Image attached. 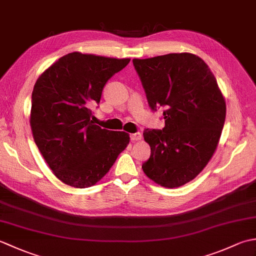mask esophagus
I'll return each mask as SVG.
<instances>
[{
  "label": "esophagus",
  "instance_id": "obj_1",
  "mask_svg": "<svg viewBox=\"0 0 256 256\" xmlns=\"http://www.w3.org/2000/svg\"><path fill=\"white\" fill-rule=\"evenodd\" d=\"M131 140H134V142L142 140V134H140V133H133V134H131Z\"/></svg>",
  "mask_w": 256,
  "mask_h": 256
}]
</instances>
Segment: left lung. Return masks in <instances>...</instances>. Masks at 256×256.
<instances>
[{
    "mask_svg": "<svg viewBox=\"0 0 256 256\" xmlns=\"http://www.w3.org/2000/svg\"><path fill=\"white\" fill-rule=\"evenodd\" d=\"M152 110L165 108V128H146L150 156L142 165L152 180L177 188L202 172L218 146L226 100L202 59L189 52L133 59Z\"/></svg>",
    "mask_w": 256,
    "mask_h": 256,
    "instance_id": "obj_1",
    "label": "left lung"
}]
</instances>
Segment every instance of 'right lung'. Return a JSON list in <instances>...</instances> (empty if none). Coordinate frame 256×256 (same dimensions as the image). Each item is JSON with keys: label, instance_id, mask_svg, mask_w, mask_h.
Here are the masks:
<instances>
[{"label": "right lung", "instance_id": "add662e5", "mask_svg": "<svg viewBox=\"0 0 256 256\" xmlns=\"http://www.w3.org/2000/svg\"><path fill=\"white\" fill-rule=\"evenodd\" d=\"M130 60L74 52L59 58L36 81L32 138L54 175L68 186H94L130 143L128 133L101 128L91 120L106 81Z\"/></svg>", "mask_w": 256, "mask_h": 256}]
</instances>
